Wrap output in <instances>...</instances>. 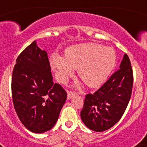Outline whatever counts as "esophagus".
Returning a JSON list of instances; mask_svg holds the SVG:
<instances>
[{
	"label": "esophagus",
	"mask_w": 147,
	"mask_h": 147,
	"mask_svg": "<svg viewBox=\"0 0 147 147\" xmlns=\"http://www.w3.org/2000/svg\"><path fill=\"white\" fill-rule=\"evenodd\" d=\"M67 99H70V98H71L73 96H75V94H76V93H75V92H73V91H71V90H67Z\"/></svg>",
	"instance_id": "1"
}]
</instances>
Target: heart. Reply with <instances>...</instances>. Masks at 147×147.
<instances>
[{
	"instance_id": "obj_1",
	"label": "heart",
	"mask_w": 147,
	"mask_h": 147,
	"mask_svg": "<svg viewBox=\"0 0 147 147\" xmlns=\"http://www.w3.org/2000/svg\"><path fill=\"white\" fill-rule=\"evenodd\" d=\"M50 62L57 80L65 83L77 70L78 76L90 88L105 82L116 64L115 51L96 42L72 45L65 51V57L54 53ZM77 86L80 84L78 83Z\"/></svg>"
}]
</instances>
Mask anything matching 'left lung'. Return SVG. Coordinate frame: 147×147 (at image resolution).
Returning a JSON list of instances; mask_svg holds the SVG:
<instances>
[{
  "mask_svg": "<svg viewBox=\"0 0 147 147\" xmlns=\"http://www.w3.org/2000/svg\"><path fill=\"white\" fill-rule=\"evenodd\" d=\"M133 73L127 54L120 69L94 93L85 96L81 111L83 123L95 132H103L115 125L125 112L132 94Z\"/></svg>",
  "mask_w": 147,
  "mask_h": 147,
  "instance_id": "obj_1",
  "label": "left lung"
}]
</instances>
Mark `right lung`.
I'll return each mask as SVG.
<instances>
[{
	"mask_svg": "<svg viewBox=\"0 0 147 147\" xmlns=\"http://www.w3.org/2000/svg\"><path fill=\"white\" fill-rule=\"evenodd\" d=\"M14 107L28 130L42 133L55 125L67 98V93L53 82L48 54L36 41L16 59L11 77Z\"/></svg>",
	"mask_w": 147,
	"mask_h": 147,
	"instance_id": "1",
	"label": "right lung"
}]
</instances>
